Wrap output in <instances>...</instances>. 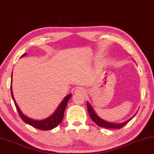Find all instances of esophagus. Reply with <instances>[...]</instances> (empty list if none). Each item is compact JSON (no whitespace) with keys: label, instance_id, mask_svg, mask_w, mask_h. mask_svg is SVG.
I'll return each mask as SVG.
<instances>
[{"label":"esophagus","instance_id":"obj_1","mask_svg":"<svg viewBox=\"0 0 154 154\" xmlns=\"http://www.w3.org/2000/svg\"><path fill=\"white\" fill-rule=\"evenodd\" d=\"M84 93V91L82 89V88H78L75 91V94H83Z\"/></svg>","mask_w":154,"mask_h":154}]
</instances>
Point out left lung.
Segmentation results:
<instances>
[{"mask_svg":"<svg viewBox=\"0 0 154 154\" xmlns=\"http://www.w3.org/2000/svg\"><path fill=\"white\" fill-rule=\"evenodd\" d=\"M86 104H87V109L88 114H89L90 117L91 119L94 121L95 123H96L97 125H99L100 127L103 128H121L123 126L126 124L127 123H128L130 121H131L132 119H133L134 116H135V114L133 116H132L131 119H129L128 120L124 121L123 123H115L112 122H109V121H107L105 120H103V119H101L100 116H98V114L96 113V112L94 111V108L92 107V106L91 105V104L88 103V102H86Z\"/></svg>","mask_w":154,"mask_h":154,"instance_id":"obj_1","label":"left lung"}]
</instances>
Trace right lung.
<instances>
[{
  "label": "right lung",
  "instance_id": "1",
  "mask_svg": "<svg viewBox=\"0 0 154 154\" xmlns=\"http://www.w3.org/2000/svg\"><path fill=\"white\" fill-rule=\"evenodd\" d=\"M26 54H23L21 56H26ZM11 86H10V90H11V95L12 98L14 100L15 107L17 108V112L20 116V117L22 119V120L24 121L25 123H26L27 124H29L31 126H33L35 128H38L39 130H42V131H49V130L53 129L57 126L58 125H59L61 121L63 119L64 116V112L65 109L67 107V104H68V102L70 98L72 96V94H68V96H66L63 100L61 103H60V105H58L57 109H56V111L54 112V113L51 114L50 116H49L48 118L45 119L43 120H34L33 119H31L28 117L27 116H26L25 114H23L21 111L19 109V107L17 105V104L15 101L14 98V96H13L12 94V74L11 77Z\"/></svg>",
  "mask_w": 154,
  "mask_h": 154
}]
</instances>
